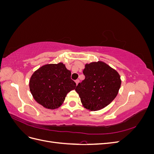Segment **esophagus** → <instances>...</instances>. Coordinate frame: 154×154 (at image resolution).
Returning a JSON list of instances; mask_svg holds the SVG:
<instances>
[{
	"instance_id": "obj_1",
	"label": "esophagus",
	"mask_w": 154,
	"mask_h": 154,
	"mask_svg": "<svg viewBox=\"0 0 154 154\" xmlns=\"http://www.w3.org/2000/svg\"><path fill=\"white\" fill-rule=\"evenodd\" d=\"M75 82H76V85H78V83L80 82V80H79L78 79H77V80H75Z\"/></svg>"
}]
</instances>
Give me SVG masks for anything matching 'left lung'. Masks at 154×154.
I'll return each instance as SVG.
<instances>
[{"instance_id": "left-lung-1", "label": "left lung", "mask_w": 154, "mask_h": 154, "mask_svg": "<svg viewBox=\"0 0 154 154\" xmlns=\"http://www.w3.org/2000/svg\"><path fill=\"white\" fill-rule=\"evenodd\" d=\"M83 73L85 79L75 88L83 106L96 111L109 105L121 87L118 72L106 63L97 62L86 64Z\"/></svg>"}]
</instances>
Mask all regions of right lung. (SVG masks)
<instances>
[{"instance_id":"1","label":"right lung","mask_w":154,"mask_h":154,"mask_svg":"<svg viewBox=\"0 0 154 154\" xmlns=\"http://www.w3.org/2000/svg\"><path fill=\"white\" fill-rule=\"evenodd\" d=\"M71 72L63 63L47 64L32 74L29 88L35 101L46 109L61 106L67 93L76 88Z\"/></svg>"}]
</instances>
